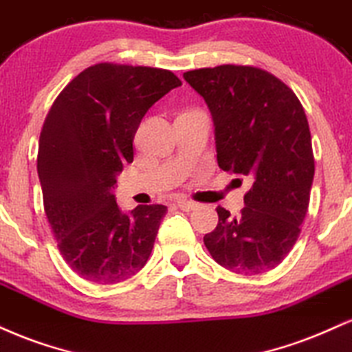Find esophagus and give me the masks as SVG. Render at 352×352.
<instances>
[{"label":"esophagus","instance_id":"obj_1","mask_svg":"<svg viewBox=\"0 0 352 352\" xmlns=\"http://www.w3.org/2000/svg\"><path fill=\"white\" fill-rule=\"evenodd\" d=\"M176 204H177V208L179 209H183V210H194L197 208V204L194 201H188V199H179V201H176Z\"/></svg>","mask_w":352,"mask_h":352}]
</instances>
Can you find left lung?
Masks as SVG:
<instances>
[{
    "instance_id": "obj_1",
    "label": "left lung",
    "mask_w": 352,
    "mask_h": 352,
    "mask_svg": "<svg viewBox=\"0 0 352 352\" xmlns=\"http://www.w3.org/2000/svg\"><path fill=\"white\" fill-rule=\"evenodd\" d=\"M183 77L212 115L219 168L252 184L239 216L219 206V224L204 235V245L235 274L272 270L298 239L315 176L303 107L280 78L250 65L189 70Z\"/></svg>"
}]
</instances>
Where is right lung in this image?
I'll use <instances>...</instances> for the list:
<instances>
[{"mask_svg": "<svg viewBox=\"0 0 352 352\" xmlns=\"http://www.w3.org/2000/svg\"><path fill=\"white\" fill-rule=\"evenodd\" d=\"M179 85L169 70L102 62L78 74L45 117L37 153L45 216L62 258L89 282H123L150 257L168 208L122 212L113 189L144 113Z\"/></svg>", "mask_w": 352, "mask_h": 352, "instance_id": "add662e5", "label": "right lung"}]
</instances>
